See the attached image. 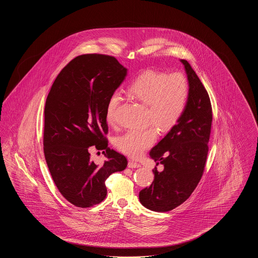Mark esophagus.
Returning <instances> with one entry per match:
<instances>
[{"label":"esophagus","mask_w":258,"mask_h":258,"mask_svg":"<svg viewBox=\"0 0 258 258\" xmlns=\"http://www.w3.org/2000/svg\"><path fill=\"white\" fill-rule=\"evenodd\" d=\"M127 166H128L130 168H138V167H140L141 165H140L139 163L135 162V161L130 160V161H128V163H127Z\"/></svg>","instance_id":"obj_1"}]
</instances>
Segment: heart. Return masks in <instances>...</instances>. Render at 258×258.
<instances>
[{"instance_id":"b5f03b06","label":"heart","mask_w":258,"mask_h":258,"mask_svg":"<svg viewBox=\"0 0 258 258\" xmlns=\"http://www.w3.org/2000/svg\"><path fill=\"white\" fill-rule=\"evenodd\" d=\"M131 96L147 106L146 121L160 132L172 128L184 113L188 97V84L183 74L147 72L138 76L131 85ZM121 96L115 92L106 104L105 119L109 124L116 123V111ZM157 139L154 127L130 130L116 137L115 146L131 158H138Z\"/></svg>"}]
</instances>
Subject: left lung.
<instances>
[{
    "label": "left lung",
    "mask_w": 258,
    "mask_h": 258,
    "mask_svg": "<svg viewBox=\"0 0 258 258\" xmlns=\"http://www.w3.org/2000/svg\"><path fill=\"white\" fill-rule=\"evenodd\" d=\"M188 97L184 113L160 142L152 148L150 157L163 169H153L154 182L139 192L140 203L155 212H168L190 197L204 171L213 120L206 89L185 60Z\"/></svg>",
    "instance_id": "8db88e82"
}]
</instances>
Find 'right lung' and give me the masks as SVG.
<instances>
[{
    "mask_svg": "<svg viewBox=\"0 0 258 258\" xmlns=\"http://www.w3.org/2000/svg\"><path fill=\"white\" fill-rule=\"evenodd\" d=\"M127 74L116 58L81 55L70 61L50 89L44 109L43 151L52 179L61 196L76 207L100 203L105 180L123 171L125 157L108 147L106 104ZM102 149L101 165L89 159V147Z\"/></svg>",
    "mask_w": 258,
    "mask_h": 258,
    "instance_id": "1",
    "label": "right lung"
}]
</instances>
